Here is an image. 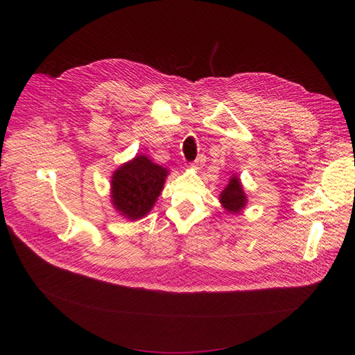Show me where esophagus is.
Segmentation results:
<instances>
[{
    "label": "esophagus",
    "mask_w": 355,
    "mask_h": 355,
    "mask_svg": "<svg viewBox=\"0 0 355 355\" xmlns=\"http://www.w3.org/2000/svg\"><path fill=\"white\" fill-rule=\"evenodd\" d=\"M204 162H206V157L204 155H200L194 162H193V168H196V170H201V166L204 165Z\"/></svg>",
    "instance_id": "1"
}]
</instances>
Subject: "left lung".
Segmentation results:
<instances>
[{
  "instance_id": "obj_1",
  "label": "left lung",
  "mask_w": 355,
  "mask_h": 355,
  "mask_svg": "<svg viewBox=\"0 0 355 355\" xmlns=\"http://www.w3.org/2000/svg\"><path fill=\"white\" fill-rule=\"evenodd\" d=\"M220 204L230 214H239L243 211L248 206V196L243 190V184L240 181V177L233 174L227 182V185L220 193Z\"/></svg>"
}]
</instances>
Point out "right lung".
<instances>
[{"mask_svg": "<svg viewBox=\"0 0 355 355\" xmlns=\"http://www.w3.org/2000/svg\"><path fill=\"white\" fill-rule=\"evenodd\" d=\"M168 168L158 165L146 155H135L114 171L110 180V201L119 216L141 220L153 210L165 180Z\"/></svg>", "mask_w": 355, "mask_h": 355, "instance_id": "add662e5", "label": "right lung"}]
</instances>
